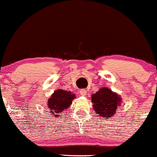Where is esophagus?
Wrapping results in <instances>:
<instances>
[{
  "mask_svg": "<svg viewBox=\"0 0 157 157\" xmlns=\"http://www.w3.org/2000/svg\"><path fill=\"white\" fill-rule=\"evenodd\" d=\"M80 94H81L82 96H85L86 94V91L85 90V89H81V90L80 91Z\"/></svg>",
  "mask_w": 157,
  "mask_h": 157,
  "instance_id": "34e87169",
  "label": "esophagus"
}]
</instances>
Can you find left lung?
<instances>
[{
  "label": "left lung",
  "mask_w": 157,
  "mask_h": 157,
  "mask_svg": "<svg viewBox=\"0 0 157 157\" xmlns=\"http://www.w3.org/2000/svg\"><path fill=\"white\" fill-rule=\"evenodd\" d=\"M121 102V97L109 88H101L97 92L92 94V107L94 113L105 119H109L115 115Z\"/></svg>",
  "instance_id": "left-lung-1"
}]
</instances>
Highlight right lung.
Masks as SVG:
<instances>
[{
	"instance_id": "obj_1",
	"label": "right lung",
	"mask_w": 157,
	"mask_h": 157,
	"mask_svg": "<svg viewBox=\"0 0 157 157\" xmlns=\"http://www.w3.org/2000/svg\"><path fill=\"white\" fill-rule=\"evenodd\" d=\"M76 98L75 94L70 91L64 89H57L51 95L48 100V108L52 116L59 118L63 112L68 109Z\"/></svg>"
}]
</instances>
